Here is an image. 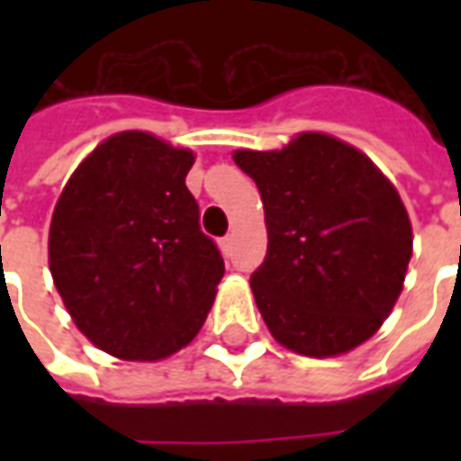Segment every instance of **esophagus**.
<instances>
[{
    "instance_id": "1",
    "label": "esophagus",
    "mask_w": 461,
    "mask_h": 461,
    "mask_svg": "<svg viewBox=\"0 0 461 461\" xmlns=\"http://www.w3.org/2000/svg\"><path fill=\"white\" fill-rule=\"evenodd\" d=\"M231 249H234V237L227 234V237L221 240V251H224V254H231Z\"/></svg>"
}]
</instances>
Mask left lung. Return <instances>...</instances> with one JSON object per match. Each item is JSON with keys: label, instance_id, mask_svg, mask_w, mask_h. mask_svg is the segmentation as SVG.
<instances>
[{"label": "left lung", "instance_id": "obj_1", "mask_svg": "<svg viewBox=\"0 0 461 461\" xmlns=\"http://www.w3.org/2000/svg\"><path fill=\"white\" fill-rule=\"evenodd\" d=\"M257 182L269 247L251 291L271 336L294 353L353 350L390 316L412 257L400 194L373 160L326 132L281 150H237Z\"/></svg>", "mask_w": 461, "mask_h": 461}]
</instances>
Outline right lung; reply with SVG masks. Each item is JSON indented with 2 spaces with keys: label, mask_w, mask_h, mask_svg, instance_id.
I'll return each instance as SVG.
<instances>
[{
  "label": "right lung",
  "mask_w": 461,
  "mask_h": 461,
  "mask_svg": "<svg viewBox=\"0 0 461 461\" xmlns=\"http://www.w3.org/2000/svg\"><path fill=\"white\" fill-rule=\"evenodd\" d=\"M192 162V150L150 132H115L56 202V289L86 339L122 360H162L187 346L224 276L185 185Z\"/></svg>",
  "instance_id": "obj_1"
}]
</instances>
